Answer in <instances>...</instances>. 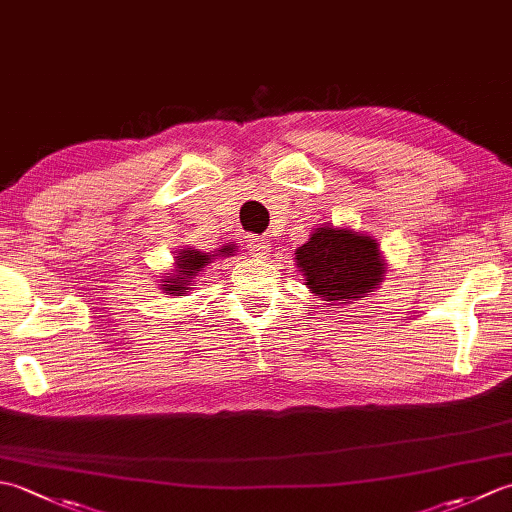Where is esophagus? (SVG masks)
Here are the masks:
<instances>
[{
	"label": "esophagus",
	"mask_w": 512,
	"mask_h": 512,
	"mask_svg": "<svg viewBox=\"0 0 512 512\" xmlns=\"http://www.w3.org/2000/svg\"><path fill=\"white\" fill-rule=\"evenodd\" d=\"M246 246L253 250V255H257V257H268L270 255V242L264 235H248Z\"/></svg>",
	"instance_id": "obj_1"
}]
</instances>
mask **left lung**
<instances>
[{
  "label": "left lung",
  "instance_id": "obj_1",
  "mask_svg": "<svg viewBox=\"0 0 512 512\" xmlns=\"http://www.w3.org/2000/svg\"><path fill=\"white\" fill-rule=\"evenodd\" d=\"M303 284L325 306H339L365 297L385 279V259L376 239L352 228L321 226L295 250Z\"/></svg>",
  "mask_w": 512,
  "mask_h": 512
}]
</instances>
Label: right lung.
<instances>
[{"label": "right lung", "instance_id": "1", "mask_svg": "<svg viewBox=\"0 0 512 512\" xmlns=\"http://www.w3.org/2000/svg\"><path fill=\"white\" fill-rule=\"evenodd\" d=\"M228 253H233L231 246L220 248V253H202L198 248H180V253L176 257V268L167 273V279H160L162 290L171 297H184L191 290V281L198 277L200 270L204 266L211 264V259L215 257H226Z\"/></svg>", "mask_w": 512, "mask_h": 512}]
</instances>
